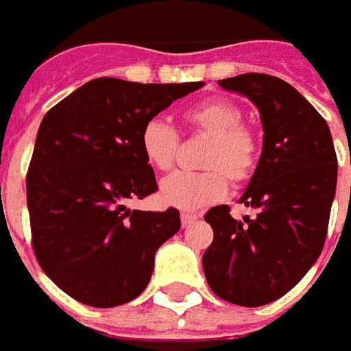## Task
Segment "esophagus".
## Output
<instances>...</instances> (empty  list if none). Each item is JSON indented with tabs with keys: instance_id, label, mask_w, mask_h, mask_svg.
Here are the masks:
<instances>
[{
	"instance_id": "34e87169",
	"label": "esophagus",
	"mask_w": 351,
	"mask_h": 351,
	"mask_svg": "<svg viewBox=\"0 0 351 351\" xmlns=\"http://www.w3.org/2000/svg\"><path fill=\"white\" fill-rule=\"evenodd\" d=\"M201 215L199 213H193V210H182V224L183 226H189L191 223H195Z\"/></svg>"
}]
</instances>
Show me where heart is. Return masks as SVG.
Returning <instances> with one entry per match:
<instances>
[{
  "instance_id": "obj_1",
  "label": "heart",
  "mask_w": 351,
  "mask_h": 351,
  "mask_svg": "<svg viewBox=\"0 0 351 351\" xmlns=\"http://www.w3.org/2000/svg\"><path fill=\"white\" fill-rule=\"evenodd\" d=\"M187 127L210 136L201 166L203 171H176L160 183V199L169 207L195 210L226 195L228 183L252 178L258 164V141L236 103L215 97L193 105L183 113ZM141 148L152 168L166 171L180 152V134L168 121L154 117L141 132Z\"/></svg>"
}]
</instances>
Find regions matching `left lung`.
<instances>
[{
	"label": "left lung",
	"instance_id": "obj_1",
	"mask_svg": "<svg viewBox=\"0 0 351 351\" xmlns=\"http://www.w3.org/2000/svg\"><path fill=\"white\" fill-rule=\"evenodd\" d=\"M260 111L263 146L240 203L256 215L242 221L226 205L205 215L215 238L203 271L215 295L240 306L283 297L317 262L336 195L338 160L330 128L297 89L276 75L221 80Z\"/></svg>",
	"mask_w": 351,
	"mask_h": 351
}]
</instances>
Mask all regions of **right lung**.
I'll return each mask as SVG.
<instances>
[{
	"label": "right lung",
	"instance_id": "obj_1",
	"mask_svg": "<svg viewBox=\"0 0 351 351\" xmlns=\"http://www.w3.org/2000/svg\"><path fill=\"white\" fill-rule=\"evenodd\" d=\"M189 84L97 77L48 111L27 171L33 250L43 271L72 299L109 308L136 299L156 250L182 226L180 210H130L156 193L141 148L142 127L187 93Z\"/></svg>",
	"mask_w": 351,
	"mask_h": 351
}]
</instances>
